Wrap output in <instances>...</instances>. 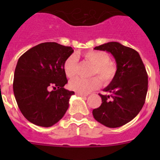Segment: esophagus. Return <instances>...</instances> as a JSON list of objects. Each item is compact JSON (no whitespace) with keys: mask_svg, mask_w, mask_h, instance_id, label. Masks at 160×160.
Instances as JSON below:
<instances>
[{"mask_svg":"<svg viewBox=\"0 0 160 160\" xmlns=\"http://www.w3.org/2000/svg\"><path fill=\"white\" fill-rule=\"evenodd\" d=\"M76 94H77V95L82 96V97H86V96L88 95L87 94H84V93H80V92H77Z\"/></svg>","mask_w":160,"mask_h":160,"instance_id":"obj_1","label":"esophagus"}]
</instances>
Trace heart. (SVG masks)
Segmentation results:
<instances>
[{"label":"heart","mask_w":160,"mask_h":160,"mask_svg":"<svg viewBox=\"0 0 160 160\" xmlns=\"http://www.w3.org/2000/svg\"><path fill=\"white\" fill-rule=\"evenodd\" d=\"M84 58L94 65L91 70V75H98L104 84H108L114 79L116 74L117 66L115 63L110 61L107 53L98 50H90L83 54ZM78 58L75 55H70L63 63V70L68 78H73L76 74ZM101 81L98 77L90 78H75L69 83V87L76 92L87 93L96 90L100 87Z\"/></svg>","instance_id":"obj_1"}]
</instances>
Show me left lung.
<instances>
[{
  "label": "left lung",
  "instance_id": "1",
  "mask_svg": "<svg viewBox=\"0 0 160 160\" xmlns=\"http://www.w3.org/2000/svg\"><path fill=\"white\" fill-rule=\"evenodd\" d=\"M111 53L115 59L116 74L100 94L102 104L94 109L93 116L107 128H119L129 122L142 108L148 92V77L138 52L118 42H111L94 47Z\"/></svg>",
  "mask_w": 160,
  "mask_h": 160
}]
</instances>
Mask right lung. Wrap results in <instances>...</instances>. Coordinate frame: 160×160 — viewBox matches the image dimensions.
I'll return each mask as SVG.
<instances>
[{"instance_id": "1", "label": "right lung", "mask_w": 160, "mask_h": 160, "mask_svg": "<svg viewBox=\"0 0 160 160\" xmlns=\"http://www.w3.org/2000/svg\"><path fill=\"white\" fill-rule=\"evenodd\" d=\"M73 53L70 46L44 42L20 57L13 79V93L20 111L37 126L49 128L64 116L73 91L66 90L63 63ZM53 87L54 91L49 89Z\"/></svg>"}]
</instances>
